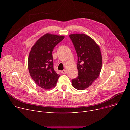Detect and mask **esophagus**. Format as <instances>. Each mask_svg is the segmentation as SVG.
Returning <instances> with one entry per match:
<instances>
[{
  "label": "esophagus",
  "mask_w": 130,
  "mask_h": 130,
  "mask_svg": "<svg viewBox=\"0 0 130 130\" xmlns=\"http://www.w3.org/2000/svg\"><path fill=\"white\" fill-rule=\"evenodd\" d=\"M61 72V73H63V74H65V73H66V70H62Z\"/></svg>",
  "instance_id": "esophagus-1"
}]
</instances>
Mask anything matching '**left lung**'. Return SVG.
Listing matches in <instances>:
<instances>
[{
  "label": "left lung",
  "mask_w": 130,
  "mask_h": 130,
  "mask_svg": "<svg viewBox=\"0 0 130 130\" xmlns=\"http://www.w3.org/2000/svg\"><path fill=\"white\" fill-rule=\"evenodd\" d=\"M78 55V76L71 80L78 90H84L90 86L99 77L102 60L99 46L85 34L69 35Z\"/></svg>",
  "instance_id": "8db88e82"
}]
</instances>
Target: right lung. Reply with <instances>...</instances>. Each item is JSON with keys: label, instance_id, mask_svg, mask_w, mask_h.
I'll return each instance as SVG.
<instances>
[{"label": "right lung", "instance_id": "right-lung-1", "mask_svg": "<svg viewBox=\"0 0 130 130\" xmlns=\"http://www.w3.org/2000/svg\"><path fill=\"white\" fill-rule=\"evenodd\" d=\"M64 36L47 33L33 45L28 60V68L35 83L45 89L54 87L60 75L53 68L52 51Z\"/></svg>", "mask_w": 130, "mask_h": 130}]
</instances>
